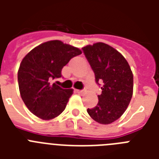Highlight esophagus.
<instances>
[{"mask_svg": "<svg viewBox=\"0 0 159 159\" xmlns=\"http://www.w3.org/2000/svg\"><path fill=\"white\" fill-rule=\"evenodd\" d=\"M75 92H77V93H82L83 91H82V90H75Z\"/></svg>", "mask_w": 159, "mask_h": 159, "instance_id": "34e87169", "label": "esophagus"}]
</instances>
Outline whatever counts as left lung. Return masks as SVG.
Here are the masks:
<instances>
[{
    "instance_id": "obj_1",
    "label": "left lung",
    "mask_w": 159,
    "mask_h": 159,
    "mask_svg": "<svg viewBox=\"0 0 159 159\" xmlns=\"http://www.w3.org/2000/svg\"><path fill=\"white\" fill-rule=\"evenodd\" d=\"M95 73L96 82L102 85L99 102L87 113L95 121L109 125L117 120L128 107L133 95V73L124 56L113 47L96 43L82 48Z\"/></svg>"
}]
</instances>
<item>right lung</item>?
<instances>
[{
    "mask_svg": "<svg viewBox=\"0 0 159 159\" xmlns=\"http://www.w3.org/2000/svg\"><path fill=\"white\" fill-rule=\"evenodd\" d=\"M81 53L76 47L51 40L25 55L19 67L18 83L21 98L31 113L49 120L64 111L73 90L62 89L51 82L62 77V67Z\"/></svg>",
    "mask_w": 159,
    "mask_h": 159,
    "instance_id": "1",
    "label": "right lung"
}]
</instances>
